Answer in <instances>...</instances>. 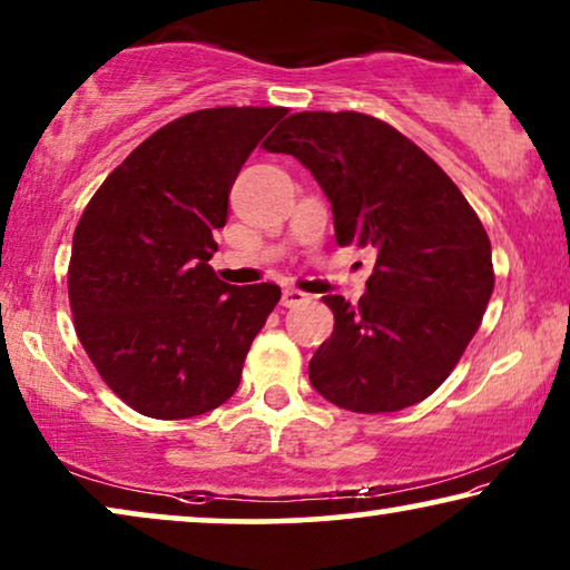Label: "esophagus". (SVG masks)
Returning <instances> with one entry per match:
<instances>
[{
  "label": "esophagus",
  "mask_w": 570,
  "mask_h": 570,
  "mask_svg": "<svg viewBox=\"0 0 570 570\" xmlns=\"http://www.w3.org/2000/svg\"><path fill=\"white\" fill-rule=\"evenodd\" d=\"M306 301H308V295H306V293H301V291H295V287H285V291H283V298H279V303H283L285 308L301 306V303H306Z\"/></svg>",
  "instance_id": "34e87169"
}]
</instances>
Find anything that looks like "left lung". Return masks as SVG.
Here are the masks:
<instances>
[{
    "instance_id": "obj_1",
    "label": "left lung",
    "mask_w": 570,
    "mask_h": 570,
    "mask_svg": "<svg viewBox=\"0 0 570 570\" xmlns=\"http://www.w3.org/2000/svg\"><path fill=\"white\" fill-rule=\"evenodd\" d=\"M264 150L311 170L332 205L340 246L376 252L357 306L324 298L334 332L311 357V386L368 415L423 402L454 371L493 295L480 217L415 142L373 116L293 114Z\"/></svg>"
}]
</instances>
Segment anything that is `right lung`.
<instances>
[{"instance_id":"obj_1","label":"right lung","mask_w":570,"mask_h":570,"mask_svg":"<svg viewBox=\"0 0 570 570\" xmlns=\"http://www.w3.org/2000/svg\"><path fill=\"white\" fill-rule=\"evenodd\" d=\"M285 114L228 106L166 124L77 223L67 275L77 337L114 394L147 417L184 420L228 402L277 306V285L220 283L209 259L240 166Z\"/></svg>"}]
</instances>
